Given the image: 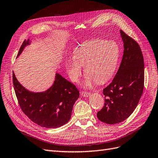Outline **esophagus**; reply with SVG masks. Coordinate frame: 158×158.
Here are the masks:
<instances>
[{"label":"esophagus","mask_w":158,"mask_h":158,"mask_svg":"<svg viewBox=\"0 0 158 158\" xmlns=\"http://www.w3.org/2000/svg\"><path fill=\"white\" fill-rule=\"evenodd\" d=\"M81 94L84 97H89V96L90 95V92H88L82 91L81 92Z\"/></svg>","instance_id":"esophagus-1"}]
</instances>
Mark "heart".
Masks as SVG:
<instances>
[{
	"label": "heart",
	"mask_w": 158,
	"mask_h": 158,
	"mask_svg": "<svg viewBox=\"0 0 158 158\" xmlns=\"http://www.w3.org/2000/svg\"><path fill=\"white\" fill-rule=\"evenodd\" d=\"M73 56L65 61L69 77L72 82H78L84 66L83 84L88 87L94 82L105 83L113 76L117 66L119 48L113 41L94 40L80 44L74 49Z\"/></svg>",
	"instance_id": "obj_1"
}]
</instances>
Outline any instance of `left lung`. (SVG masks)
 <instances>
[{
	"mask_svg": "<svg viewBox=\"0 0 158 158\" xmlns=\"http://www.w3.org/2000/svg\"><path fill=\"white\" fill-rule=\"evenodd\" d=\"M123 56L118 72L103 89L105 105L97 113L100 121L116 124L125 121L135 109L144 87V61L139 44L122 30Z\"/></svg>",
	"mask_w": 158,
	"mask_h": 158,
	"instance_id": "1",
	"label": "left lung"
}]
</instances>
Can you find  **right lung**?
<instances>
[{
	"label": "right lung",
	"mask_w": 158,
	"mask_h": 158,
	"mask_svg": "<svg viewBox=\"0 0 158 158\" xmlns=\"http://www.w3.org/2000/svg\"><path fill=\"white\" fill-rule=\"evenodd\" d=\"M30 43L29 40L23 41L17 57ZM13 82L21 110L35 123L43 127L57 128L70 121L73 106L79 98V91L58 73L53 85L41 92L27 90L19 83L14 72Z\"/></svg>",
	"instance_id": "1"
}]
</instances>
